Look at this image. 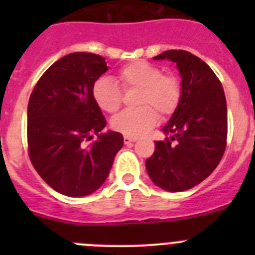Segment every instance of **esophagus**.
<instances>
[{
  "mask_svg": "<svg viewBox=\"0 0 255 255\" xmlns=\"http://www.w3.org/2000/svg\"><path fill=\"white\" fill-rule=\"evenodd\" d=\"M135 141V139L134 138H130V136H124V143L126 144V145H129V144H131V143H134Z\"/></svg>",
  "mask_w": 255,
  "mask_h": 255,
  "instance_id": "esophagus-1",
  "label": "esophagus"
}]
</instances>
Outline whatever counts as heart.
Returning <instances> with one entry per match:
<instances>
[{
	"mask_svg": "<svg viewBox=\"0 0 255 255\" xmlns=\"http://www.w3.org/2000/svg\"><path fill=\"white\" fill-rule=\"evenodd\" d=\"M117 84L123 89H139L136 105L141 107L125 110L111 121L112 129L126 136L138 138L149 131L157 123V114L167 117L179 106L181 87L175 76L163 75L155 65L135 61L117 73ZM94 102L102 111L114 114L120 108L123 94L116 83L110 79H98L92 87Z\"/></svg>",
	"mask_w": 255,
	"mask_h": 255,
	"instance_id": "1",
	"label": "heart"
}]
</instances>
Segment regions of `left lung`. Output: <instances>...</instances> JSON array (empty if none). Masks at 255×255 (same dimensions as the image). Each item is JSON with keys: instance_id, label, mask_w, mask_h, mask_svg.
<instances>
[{"instance_id": "left-lung-1", "label": "left lung", "mask_w": 255, "mask_h": 255, "mask_svg": "<svg viewBox=\"0 0 255 255\" xmlns=\"http://www.w3.org/2000/svg\"><path fill=\"white\" fill-rule=\"evenodd\" d=\"M153 58L176 64L181 98L162 128L166 140L155 141L145 168L150 180L163 190L184 191L207 179L224 155L227 138L225 92L211 67L190 52L171 49Z\"/></svg>"}]
</instances>
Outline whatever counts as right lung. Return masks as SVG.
Here are the masks:
<instances>
[{"label":"right lung","mask_w":255,"mask_h":255,"mask_svg":"<svg viewBox=\"0 0 255 255\" xmlns=\"http://www.w3.org/2000/svg\"><path fill=\"white\" fill-rule=\"evenodd\" d=\"M108 70L89 52L64 56L40 76L28 105V148L39 176L67 197H85L107 179L124 145L120 132H102L106 119L92 87ZM97 139L89 144L93 135Z\"/></svg>","instance_id":"1"}]
</instances>
